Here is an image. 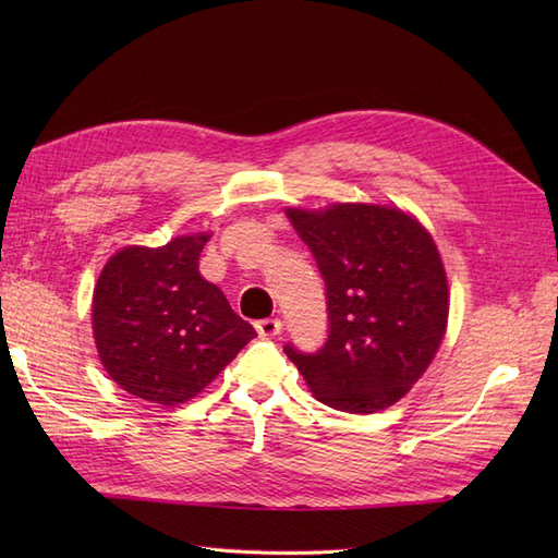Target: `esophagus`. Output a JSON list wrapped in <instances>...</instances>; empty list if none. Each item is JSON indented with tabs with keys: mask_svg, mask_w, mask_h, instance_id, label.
<instances>
[{
	"mask_svg": "<svg viewBox=\"0 0 558 558\" xmlns=\"http://www.w3.org/2000/svg\"><path fill=\"white\" fill-rule=\"evenodd\" d=\"M283 324L279 318H260L256 324V330L260 337H265V340H269V337H277L281 332Z\"/></svg>",
	"mask_w": 558,
	"mask_h": 558,
	"instance_id": "34e87169",
	"label": "esophagus"
}]
</instances>
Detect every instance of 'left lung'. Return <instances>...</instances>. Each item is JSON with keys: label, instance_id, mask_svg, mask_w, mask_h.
<instances>
[{"label": "left lung", "instance_id": "obj_1", "mask_svg": "<svg viewBox=\"0 0 558 558\" xmlns=\"http://www.w3.org/2000/svg\"><path fill=\"white\" fill-rule=\"evenodd\" d=\"M326 283L328 340L283 351L328 408H391L440 347L449 289L440 253L416 218L393 207L332 205L286 211Z\"/></svg>", "mask_w": 558, "mask_h": 558}]
</instances>
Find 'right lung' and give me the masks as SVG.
I'll return each mask as SVG.
<instances>
[{"mask_svg": "<svg viewBox=\"0 0 558 558\" xmlns=\"http://www.w3.org/2000/svg\"><path fill=\"white\" fill-rule=\"evenodd\" d=\"M209 234L165 246H125L105 265L93 295L99 359L123 391L158 404L197 396L256 330L223 291L197 272Z\"/></svg>", "mask_w": 558, "mask_h": 558, "instance_id": "right-lung-1", "label": "right lung"}]
</instances>
